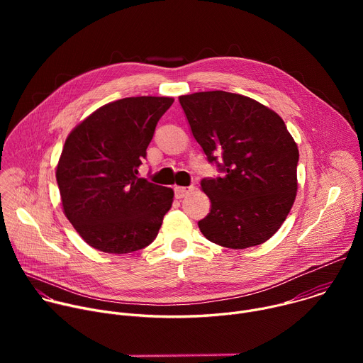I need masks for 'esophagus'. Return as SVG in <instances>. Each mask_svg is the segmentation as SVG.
Instances as JSON below:
<instances>
[{"label":"esophagus","mask_w":363,"mask_h":363,"mask_svg":"<svg viewBox=\"0 0 363 363\" xmlns=\"http://www.w3.org/2000/svg\"><path fill=\"white\" fill-rule=\"evenodd\" d=\"M174 191H175V196L178 199H181V198L186 196L188 194H191L194 191V186H188V188L186 186H175Z\"/></svg>","instance_id":"1"}]
</instances>
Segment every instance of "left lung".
Segmentation results:
<instances>
[{
	"instance_id": "8db88e82",
	"label": "left lung",
	"mask_w": 363,
	"mask_h": 363,
	"mask_svg": "<svg viewBox=\"0 0 363 363\" xmlns=\"http://www.w3.org/2000/svg\"><path fill=\"white\" fill-rule=\"evenodd\" d=\"M179 103L206 160L223 174L201 181L211 199L201 233L227 248L263 244L297 192L298 149L286 123L262 103L223 90L181 96Z\"/></svg>"
}]
</instances>
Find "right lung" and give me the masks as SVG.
<instances>
[{"instance_id": "right-lung-1", "label": "right lung", "mask_w": 363, "mask_h": 363, "mask_svg": "<svg viewBox=\"0 0 363 363\" xmlns=\"http://www.w3.org/2000/svg\"><path fill=\"white\" fill-rule=\"evenodd\" d=\"M172 97H126L101 106L67 136L57 185L67 220L93 248L126 254L147 247L174 191L138 177Z\"/></svg>"}]
</instances>
